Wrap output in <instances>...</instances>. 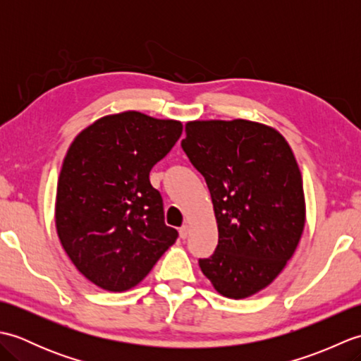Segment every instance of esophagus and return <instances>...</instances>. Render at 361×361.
I'll return each mask as SVG.
<instances>
[{
	"label": "esophagus",
	"instance_id": "1",
	"mask_svg": "<svg viewBox=\"0 0 361 361\" xmlns=\"http://www.w3.org/2000/svg\"><path fill=\"white\" fill-rule=\"evenodd\" d=\"M178 233H180V239L185 240L186 237H188V234H189V226H188V225H183V226L180 228Z\"/></svg>",
	"mask_w": 361,
	"mask_h": 361
}]
</instances>
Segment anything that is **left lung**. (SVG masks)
<instances>
[{"label":"left lung","instance_id":"8db88e82","mask_svg":"<svg viewBox=\"0 0 361 361\" xmlns=\"http://www.w3.org/2000/svg\"><path fill=\"white\" fill-rule=\"evenodd\" d=\"M209 188L219 228L214 255L200 259L220 295L248 298L278 278L305 224L302 176L288 142L259 122L190 121L181 141Z\"/></svg>","mask_w":361,"mask_h":361}]
</instances>
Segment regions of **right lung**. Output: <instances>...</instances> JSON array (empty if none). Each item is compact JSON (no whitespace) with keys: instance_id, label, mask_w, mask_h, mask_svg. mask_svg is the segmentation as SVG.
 <instances>
[{"instance_id":"obj_1","label":"right lung","mask_w":361,"mask_h":361,"mask_svg":"<svg viewBox=\"0 0 361 361\" xmlns=\"http://www.w3.org/2000/svg\"><path fill=\"white\" fill-rule=\"evenodd\" d=\"M180 121L140 111L109 114L75 136L63 159L56 197L60 243L94 286H137L175 243L163 198L149 173L181 136Z\"/></svg>"}]
</instances>
